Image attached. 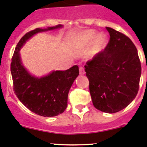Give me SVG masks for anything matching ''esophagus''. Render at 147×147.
Here are the masks:
<instances>
[{"mask_svg":"<svg viewBox=\"0 0 147 147\" xmlns=\"http://www.w3.org/2000/svg\"><path fill=\"white\" fill-rule=\"evenodd\" d=\"M85 74V69L83 68V67H80V75H84Z\"/></svg>","mask_w":147,"mask_h":147,"instance_id":"esophagus-1","label":"esophagus"}]
</instances>
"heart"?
<instances>
[{
  "label": "heart",
  "mask_w": 147,
  "mask_h": 147,
  "mask_svg": "<svg viewBox=\"0 0 147 147\" xmlns=\"http://www.w3.org/2000/svg\"><path fill=\"white\" fill-rule=\"evenodd\" d=\"M107 42L105 34H97L94 30H85L71 37L67 47L72 54H85L86 58L93 59L103 52Z\"/></svg>",
  "instance_id": "b5f03b06"
}]
</instances>
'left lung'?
<instances>
[{"label": "left lung", "instance_id": "1", "mask_svg": "<svg viewBox=\"0 0 147 147\" xmlns=\"http://www.w3.org/2000/svg\"><path fill=\"white\" fill-rule=\"evenodd\" d=\"M106 28L110 36L107 47L85 67L93 106L104 113H115L136 98L141 65L132 40L113 28Z\"/></svg>", "mask_w": 147, "mask_h": 147}]
</instances>
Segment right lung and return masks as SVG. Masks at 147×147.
<instances>
[{"mask_svg":"<svg viewBox=\"0 0 147 147\" xmlns=\"http://www.w3.org/2000/svg\"><path fill=\"white\" fill-rule=\"evenodd\" d=\"M62 25L36 28L26 34L15 48L11 63L14 90L17 97L32 112L43 117H53L64 112L67 96L73 83L79 76V67L66 71H52L42 76L32 75L24 67L20 51L26 42L40 32L62 28Z\"/></svg>","mask_w":147,"mask_h":147,"instance_id":"obj_1","label":"right lung"}]
</instances>
